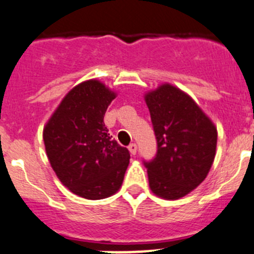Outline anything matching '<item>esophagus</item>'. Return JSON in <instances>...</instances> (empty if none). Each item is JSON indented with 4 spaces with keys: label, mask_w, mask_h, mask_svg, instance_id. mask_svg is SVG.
<instances>
[{
    "label": "esophagus",
    "mask_w": 254,
    "mask_h": 254,
    "mask_svg": "<svg viewBox=\"0 0 254 254\" xmlns=\"http://www.w3.org/2000/svg\"><path fill=\"white\" fill-rule=\"evenodd\" d=\"M129 151L131 155H135L137 151V145L136 144H130L129 145Z\"/></svg>",
    "instance_id": "esophagus-1"
}]
</instances>
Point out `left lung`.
Segmentation results:
<instances>
[{"label":"left lung","mask_w":254,"mask_h":254,"mask_svg":"<svg viewBox=\"0 0 254 254\" xmlns=\"http://www.w3.org/2000/svg\"><path fill=\"white\" fill-rule=\"evenodd\" d=\"M157 141L156 157L145 162L152 193L177 200L207 176L217 146V127L197 103L165 83L145 94Z\"/></svg>","instance_id":"8db88e82"}]
</instances>
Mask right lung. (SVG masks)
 <instances>
[{"mask_svg":"<svg viewBox=\"0 0 254 254\" xmlns=\"http://www.w3.org/2000/svg\"><path fill=\"white\" fill-rule=\"evenodd\" d=\"M117 93L89 79L67 93L43 129L52 169L73 193L102 200L118 192L130 160L113 139L104 115Z\"/></svg>","mask_w":254,"mask_h":254,"instance_id":"1","label":"right lung"}]
</instances>
